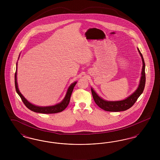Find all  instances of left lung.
<instances>
[{"instance_id":"left-lung-1","label":"left lung","mask_w":160,"mask_h":160,"mask_svg":"<svg viewBox=\"0 0 160 160\" xmlns=\"http://www.w3.org/2000/svg\"><path fill=\"white\" fill-rule=\"evenodd\" d=\"M138 51L142 57L143 62V68L142 71V77L140 78V82L137 90L134 92L129 97L122 101H108L100 98L96 93V92L91 88L92 94L94 101L98 106L107 112H121L128 110L130 107L132 106L136 102L138 98L143 93L144 91L146 82V76H145V63L144 59L142 54L138 48Z\"/></svg>"}]
</instances>
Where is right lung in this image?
<instances>
[{"label": "right lung", "instance_id": "obj_1", "mask_svg": "<svg viewBox=\"0 0 160 160\" xmlns=\"http://www.w3.org/2000/svg\"><path fill=\"white\" fill-rule=\"evenodd\" d=\"M76 83L77 82H76L71 84V85L69 87L68 91H67V93L66 94V96H65V98L63 99V101L61 102V103H59L58 104H56L55 106H35V105L32 104L31 103H30L27 99H26L23 97V95H22V93L19 91L18 88L17 82V69H16V71H15V90H16L17 93L20 97V98H21V99L22 100L23 103L24 104V105L26 106L27 107V108H28L29 110H31L32 111H33L34 112H37V113H44V114H52V113H59V112H62L63 110H64L67 108V107L68 106L72 92L73 91L74 88V86H75V85L76 84Z\"/></svg>", "mask_w": 160, "mask_h": 160}]
</instances>
